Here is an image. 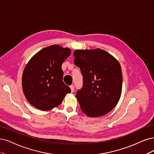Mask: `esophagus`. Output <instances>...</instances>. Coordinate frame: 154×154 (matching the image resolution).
I'll use <instances>...</instances> for the list:
<instances>
[{
  "instance_id": "34e87169",
  "label": "esophagus",
  "mask_w": 154,
  "mask_h": 154,
  "mask_svg": "<svg viewBox=\"0 0 154 154\" xmlns=\"http://www.w3.org/2000/svg\"><path fill=\"white\" fill-rule=\"evenodd\" d=\"M70 88V89H71V92L73 93L74 91V86H73V85H71Z\"/></svg>"
}]
</instances>
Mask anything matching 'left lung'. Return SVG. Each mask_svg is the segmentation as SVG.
I'll return each mask as SVG.
<instances>
[{
    "label": "left lung",
    "instance_id": "left-lung-1",
    "mask_svg": "<svg viewBox=\"0 0 154 154\" xmlns=\"http://www.w3.org/2000/svg\"><path fill=\"white\" fill-rule=\"evenodd\" d=\"M74 63L80 68L83 86L75 97L82 111L91 117L106 115L121 98L122 74L119 61L101 49L75 50Z\"/></svg>",
    "mask_w": 154,
    "mask_h": 154
}]
</instances>
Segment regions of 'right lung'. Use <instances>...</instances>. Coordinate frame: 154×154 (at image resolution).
<instances>
[{"label": "right lung", "instance_id": "1", "mask_svg": "<svg viewBox=\"0 0 154 154\" xmlns=\"http://www.w3.org/2000/svg\"><path fill=\"white\" fill-rule=\"evenodd\" d=\"M71 54L59 45L45 48L26 64L22 75L23 91L28 101L43 111L58 106L70 88L63 82L61 65Z\"/></svg>", "mask_w": 154, "mask_h": 154}]
</instances>
